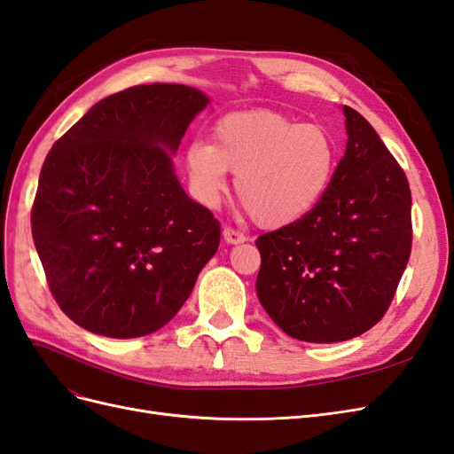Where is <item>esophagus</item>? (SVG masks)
<instances>
[{
    "label": "esophagus",
    "instance_id": "34e87169",
    "mask_svg": "<svg viewBox=\"0 0 454 454\" xmlns=\"http://www.w3.org/2000/svg\"><path fill=\"white\" fill-rule=\"evenodd\" d=\"M223 239H225L227 244H242L246 240V237L242 235V232L237 231V229H232V227H225L223 229Z\"/></svg>",
    "mask_w": 454,
    "mask_h": 454
}]
</instances>
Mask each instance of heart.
Wrapping results in <instances>:
<instances>
[{
	"instance_id": "1",
	"label": "heart",
	"mask_w": 454,
	"mask_h": 454,
	"mask_svg": "<svg viewBox=\"0 0 454 454\" xmlns=\"http://www.w3.org/2000/svg\"><path fill=\"white\" fill-rule=\"evenodd\" d=\"M337 164L322 127L301 125L270 109L235 112L214 127V144L195 140L185 167L195 197L214 206L237 174V193L254 222L280 229L309 215L324 199Z\"/></svg>"
}]
</instances>
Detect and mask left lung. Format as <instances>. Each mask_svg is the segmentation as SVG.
Wrapping results in <instances>:
<instances>
[{
  "instance_id": "1",
  "label": "left lung",
  "mask_w": 454,
  "mask_h": 454,
  "mask_svg": "<svg viewBox=\"0 0 454 454\" xmlns=\"http://www.w3.org/2000/svg\"><path fill=\"white\" fill-rule=\"evenodd\" d=\"M347 151L316 208L255 240L259 303L284 333L339 342L388 310L411 255V189L375 129L345 106Z\"/></svg>"
}]
</instances>
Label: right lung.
<instances>
[{
  "instance_id": "right-lung-1",
  "label": "right lung",
  "mask_w": 454,
  "mask_h": 454,
  "mask_svg": "<svg viewBox=\"0 0 454 454\" xmlns=\"http://www.w3.org/2000/svg\"><path fill=\"white\" fill-rule=\"evenodd\" d=\"M208 102L187 85L130 87L94 104L49 151L32 237L52 297L87 332H157L217 252L219 222L187 197L170 159Z\"/></svg>"
}]
</instances>
